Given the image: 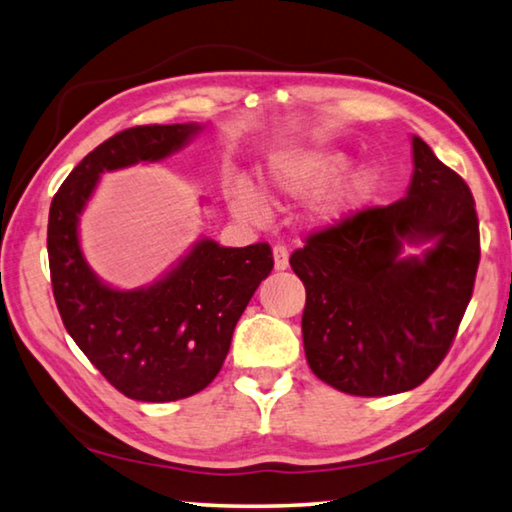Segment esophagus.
Masks as SVG:
<instances>
[{
	"label": "esophagus",
	"mask_w": 512,
	"mask_h": 512,
	"mask_svg": "<svg viewBox=\"0 0 512 512\" xmlns=\"http://www.w3.org/2000/svg\"><path fill=\"white\" fill-rule=\"evenodd\" d=\"M273 259H275L277 271H284V268L289 266V250H287V246H282V244L273 246Z\"/></svg>",
	"instance_id": "1"
}]
</instances>
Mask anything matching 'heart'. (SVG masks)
I'll list each match as a JSON object with an SVG mask.
<instances>
[{
  "label": "heart",
  "mask_w": 512,
  "mask_h": 512,
  "mask_svg": "<svg viewBox=\"0 0 512 512\" xmlns=\"http://www.w3.org/2000/svg\"><path fill=\"white\" fill-rule=\"evenodd\" d=\"M350 167V155L332 149H309L277 153L264 169V187L282 196H318L314 216L318 221L334 223L357 212L377 194L381 185V171L375 164H361L354 171L342 173ZM232 210L248 219H259L264 214V196L246 180L230 185Z\"/></svg>",
  "instance_id": "b5f03b06"
}]
</instances>
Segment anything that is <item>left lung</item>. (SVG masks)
I'll return each mask as SVG.
<instances>
[{
	"instance_id": "left-lung-1",
	"label": "left lung",
	"mask_w": 512,
	"mask_h": 512,
	"mask_svg": "<svg viewBox=\"0 0 512 512\" xmlns=\"http://www.w3.org/2000/svg\"><path fill=\"white\" fill-rule=\"evenodd\" d=\"M413 164L402 201L363 207L291 255L307 291L309 368L343 393L384 397L420 386L452 348L470 305L481 259L470 187L420 137ZM404 240H433L434 248L400 258Z\"/></svg>"
}]
</instances>
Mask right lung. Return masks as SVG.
<instances>
[{"instance_id":"1","label":"right lung","mask_w":512,"mask_h":512,"mask_svg":"<svg viewBox=\"0 0 512 512\" xmlns=\"http://www.w3.org/2000/svg\"><path fill=\"white\" fill-rule=\"evenodd\" d=\"M196 131V124H151L112 135L76 164L49 207L47 253L60 318L92 366L131 400L176 402L203 391L219 375L237 320L273 268L264 241L225 248L201 239L149 289H110L90 271L76 228L101 173L158 162Z\"/></svg>"}]
</instances>
